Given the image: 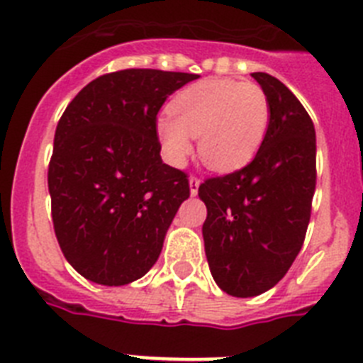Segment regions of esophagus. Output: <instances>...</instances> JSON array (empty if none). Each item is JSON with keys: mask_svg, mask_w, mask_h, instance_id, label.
<instances>
[{"mask_svg": "<svg viewBox=\"0 0 363 363\" xmlns=\"http://www.w3.org/2000/svg\"><path fill=\"white\" fill-rule=\"evenodd\" d=\"M189 185H191V194L194 196L198 192V187H200V178H198V176H191V178H189Z\"/></svg>", "mask_w": 363, "mask_h": 363, "instance_id": "1", "label": "esophagus"}]
</instances>
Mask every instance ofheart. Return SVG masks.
Returning a JSON list of instances; mask_svg holds the SVG:
<instances>
[{
    "instance_id": "obj_1",
    "label": "heart",
    "mask_w": 363,
    "mask_h": 363,
    "mask_svg": "<svg viewBox=\"0 0 363 363\" xmlns=\"http://www.w3.org/2000/svg\"><path fill=\"white\" fill-rule=\"evenodd\" d=\"M156 123L163 152L182 165L198 136V154L213 171L230 172L251 162L265 140L271 105L258 83L209 78L185 86Z\"/></svg>"
}]
</instances>
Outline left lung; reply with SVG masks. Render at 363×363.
<instances>
[{"label": "left lung", "instance_id": "1", "mask_svg": "<svg viewBox=\"0 0 363 363\" xmlns=\"http://www.w3.org/2000/svg\"><path fill=\"white\" fill-rule=\"evenodd\" d=\"M269 98L271 120L252 162L207 178L205 255L221 291L258 296L289 271L306 240L316 189V134L296 96L274 76L252 72Z\"/></svg>", "mask_w": 363, "mask_h": 363}]
</instances>
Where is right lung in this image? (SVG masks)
Masks as SVG:
<instances>
[{"label":"right lung","instance_id":"obj_1","mask_svg":"<svg viewBox=\"0 0 363 363\" xmlns=\"http://www.w3.org/2000/svg\"><path fill=\"white\" fill-rule=\"evenodd\" d=\"M198 74L125 69L92 79L57 121L49 163L54 233L86 280L125 285L156 264L187 172L162 162L156 120Z\"/></svg>","mask_w":363,"mask_h":363}]
</instances>
